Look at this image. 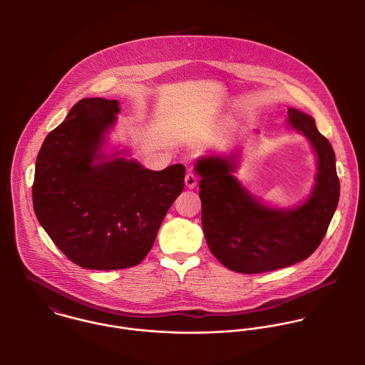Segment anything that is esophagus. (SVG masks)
I'll use <instances>...</instances> for the list:
<instances>
[{
  "label": "esophagus",
  "instance_id": "34e87169",
  "mask_svg": "<svg viewBox=\"0 0 365 365\" xmlns=\"http://www.w3.org/2000/svg\"><path fill=\"white\" fill-rule=\"evenodd\" d=\"M197 184H198L197 177H195L192 173H188V174L185 175V187H187L188 190H194V188L197 187Z\"/></svg>",
  "mask_w": 365,
  "mask_h": 365
}]
</instances>
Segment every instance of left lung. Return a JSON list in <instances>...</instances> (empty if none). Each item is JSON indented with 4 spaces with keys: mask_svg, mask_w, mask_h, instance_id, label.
I'll return each instance as SVG.
<instances>
[{
    "mask_svg": "<svg viewBox=\"0 0 365 365\" xmlns=\"http://www.w3.org/2000/svg\"><path fill=\"white\" fill-rule=\"evenodd\" d=\"M287 129L304 135L316 157L309 195L294 207L267 204L236 177L242 149L208 150L198 157L202 229L210 253L226 268L257 274L307 260L320 245L336 212L340 182L329 140L311 115L288 108Z\"/></svg>",
    "mask_w": 365,
    "mask_h": 365,
    "instance_id": "left-lung-1",
    "label": "left lung"
}]
</instances>
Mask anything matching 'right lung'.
Segmentation results:
<instances>
[{
	"label": "right lung",
	"instance_id": "add662e5",
	"mask_svg": "<svg viewBox=\"0 0 365 365\" xmlns=\"http://www.w3.org/2000/svg\"><path fill=\"white\" fill-rule=\"evenodd\" d=\"M116 100L83 98L46 136L35 167L34 209L53 243L87 269H120L150 252L185 167L145 168L110 146Z\"/></svg>",
	"mask_w": 365,
	"mask_h": 365
}]
</instances>
